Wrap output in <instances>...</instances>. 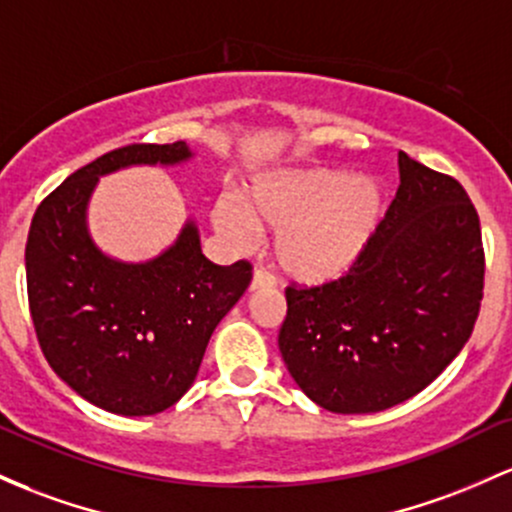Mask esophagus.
Listing matches in <instances>:
<instances>
[{"label":"esophagus","instance_id":"esophagus-1","mask_svg":"<svg viewBox=\"0 0 512 512\" xmlns=\"http://www.w3.org/2000/svg\"><path fill=\"white\" fill-rule=\"evenodd\" d=\"M269 286H274V277L265 269H255V274H252V282H250V291H260V289H269Z\"/></svg>","mask_w":512,"mask_h":512}]
</instances>
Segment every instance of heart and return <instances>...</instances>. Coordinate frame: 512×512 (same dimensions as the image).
<instances>
[{"label":"heart","mask_w":512,"mask_h":512,"mask_svg":"<svg viewBox=\"0 0 512 512\" xmlns=\"http://www.w3.org/2000/svg\"><path fill=\"white\" fill-rule=\"evenodd\" d=\"M389 199L376 177H352L340 167L269 174L252 187L247 211L218 199L213 223L233 247H247L257 230L277 233L274 260L303 286L340 279L364 257L384 223Z\"/></svg>","instance_id":"1"}]
</instances>
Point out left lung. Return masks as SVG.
I'll return each mask as SVG.
<instances>
[{"label": "left lung", "instance_id": "1", "mask_svg": "<svg viewBox=\"0 0 512 512\" xmlns=\"http://www.w3.org/2000/svg\"><path fill=\"white\" fill-rule=\"evenodd\" d=\"M396 199L372 247L335 282L286 289L279 352L330 413H376L432 384L484 299L479 213L454 177L398 153Z\"/></svg>", "mask_w": 512, "mask_h": 512}]
</instances>
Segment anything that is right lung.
Wrapping results in <instances>:
<instances>
[{
    "label": "right lung",
    "mask_w": 512,
    "mask_h": 512,
    "mask_svg": "<svg viewBox=\"0 0 512 512\" xmlns=\"http://www.w3.org/2000/svg\"><path fill=\"white\" fill-rule=\"evenodd\" d=\"M192 155L184 140L111 150L72 172L33 213L26 286L36 338L53 372L109 413L174 406L194 384L216 325L250 286L245 260H206L194 221L148 262L114 260L89 235L99 177L133 165H182Z\"/></svg>",
    "instance_id": "1"
}]
</instances>
